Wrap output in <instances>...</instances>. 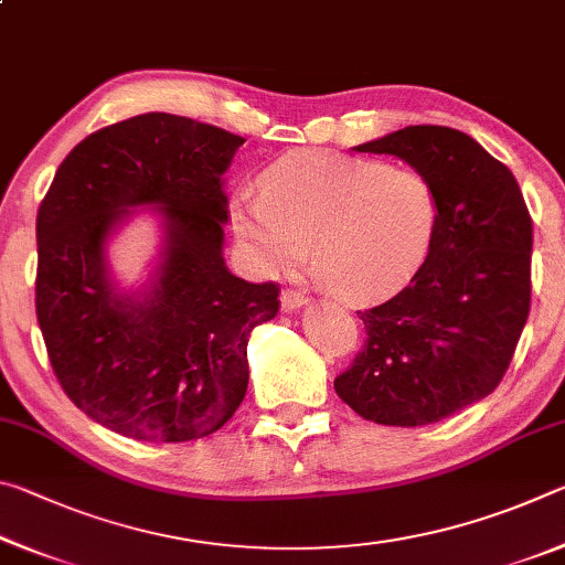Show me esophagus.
Instances as JSON below:
<instances>
[{
  "instance_id": "1",
  "label": "esophagus",
  "mask_w": 565,
  "mask_h": 565,
  "mask_svg": "<svg viewBox=\"0 0 565 565\" xmlns=\"http://www.w3.org/2000/svg\"><path fill=\"white\" fill-rule=\"evenodd\" d=\"M303 303H306V299H303V294H299V291H284L281 294V311L284 313H291L296 309H301Z\"/></svg>"
}]
</instances>
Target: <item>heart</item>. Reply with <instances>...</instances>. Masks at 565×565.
I'll return each instance as SVG.
<instances>
[{"instance_id":"1","label":"heart","mask_w":565,"mask_h":565,"mask_svg":"<svg viewBox=\"0 0 565 565\" xmlns=\"http://www.w3.org/2000/svg\"><path fill=\"white\" fill-rule=\"evenodd\" d=\"M441 202L431 179L329 151H291L264 169L262 194L228 206L236 242L262 271L286 269L311 248L331 291L349 303L388 299L431 252Z\"/></svg>"}]
</instances>
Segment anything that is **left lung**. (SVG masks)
<instances>
[{
    "label": "left lung",
    "mask_w": 565,
    "mask_h": 565,
    "mask_svg": "<svg viewBox=\"0 0 565 565\" xmlns=\"http://www.w3.org/2000/svg\"><path fill=\"white\" fill-rule=\"evenodd\" d=\"M353 149L431 179L441 218L406 289L359 311L366 343L333 388L374 424H436L509 369L531 309V214L511 169L458 129L420 124Z\"/></svg>",
    "instance_id": "obj_1"
}]
</instances>
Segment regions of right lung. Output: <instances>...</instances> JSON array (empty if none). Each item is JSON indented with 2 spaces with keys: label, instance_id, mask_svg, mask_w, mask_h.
<instances>
[{
  "label": "right lung",
  "instance_id": "obj_1",
  "mask_svg": "<svg viewBox=\"0 0 565 565\" xmlns=\"http://www.w3.org/2000/svg\"><path fill=\"white\" fill-rule=\"evenodd\" d=\"M246 139L149 111L79 141L36 214V321L64 394L109 431L181 444L222 428L248 386L254 327L279 286L226 269L224 174ZM160 216L150 279L119 290L110 236L136 213Z\"/></svg>",
  "mask_w": 565,
  "mask_h": 565
}]
</instances>
